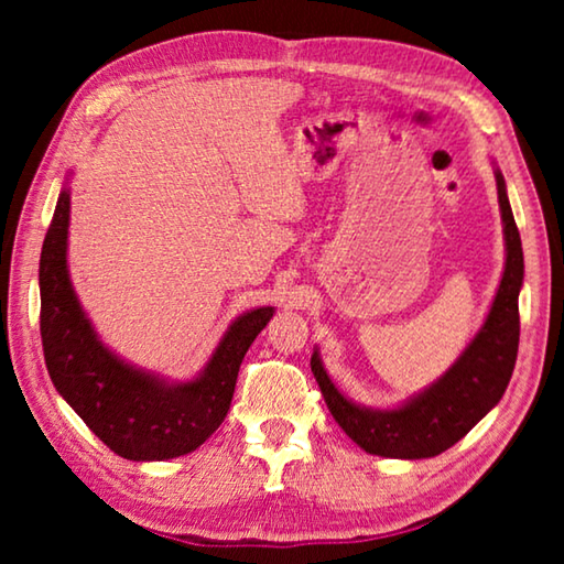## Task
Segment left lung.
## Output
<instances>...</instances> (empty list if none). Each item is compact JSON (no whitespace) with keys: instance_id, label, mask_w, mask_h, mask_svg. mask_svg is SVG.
I'll list each match as a JSON object with an SVG mask.
<instances>
[{"instance_id":"1","label":"left lung","mask_w":564,"mask_h":564,"mask_svg":"<svg viewBox=\"0 0 564 564\" xmlns=\"http://www.w3.org/2000/svg\"><path fill=\"white\" fill-rule=\"evenodd\" d=\"M495 181H498L505 251H508L502 281L482 328L463 350V356L445 370L443 378H437L423 393L405 400L400 408L373 410L343 395L323 368L318 350L311 356V370L318 380L330 415L350 441L370 455L420 460V457L445 453L500 403L510 383L520 343L518 295L522 289L524 261L520 231L514 226L500 169H495Z\"/></svg>"}]
</instances>
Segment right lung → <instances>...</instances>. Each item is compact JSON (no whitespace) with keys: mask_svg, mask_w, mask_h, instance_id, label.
I'll return each mask as SVG.
<instances>
[{"mask_svg":"<svg viewBox=\"0 0 564 564\" xmlns=\"http://www.w3.org/2000/svg\"><path fill=\"white\" fill-rule=\"evenodd\" d=\"M69 188H62L40 259V330L59 395L99 441L127 460H171L204 445L231 408L238 368L273 318L271 305L238 316L194 380L169 383L104 346L66 269Z\"/></svg>","mask_w":564,"mask_h":564,"instance_id":"1","label":"right lung"}]
</instances>
